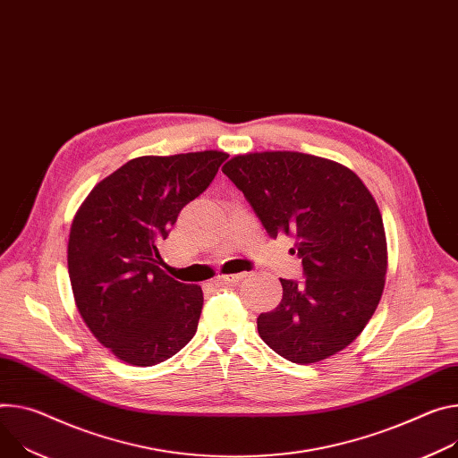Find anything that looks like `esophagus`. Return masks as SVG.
Returning <instances> with one entry per match:
<instances>
[{
  "label": "esophagus",
  "instance_id": "34e87169",
  "mask_svg": "<svg viewBox=\"0 0 458 458\" xmlns=\"http://www.w3.org/2000/svg\"><path fill=\"white\" fill-rule=\"evenodd\" d=\"M242 277H244V274H228V276H221V277H219V281L233 284V283H239Z\"/></svg>",
  "mask_w": 458,
  "mask_h": 458
}]
</instances>
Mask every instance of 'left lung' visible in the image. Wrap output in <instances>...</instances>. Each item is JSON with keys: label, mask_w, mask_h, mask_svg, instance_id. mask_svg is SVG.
I'll return each mask as SVG.
<instances>
[{"label": "left lung", "mask_w": 458, "mask_h": 458, "mask_svg": "<svg viewBox=\"0 0 458 458\" xmlns=\"http://www.w3.org/2000/svg\"><path fill=\"white\" fill-rule=\"evenodd\" d=\"M223 174L270 237H296L301 283L279 279L281 303L258 318L261 340L309 365L344 351L377 310L387 274L380 208L347 165L300 151L232 157Z\"/></svg>", "instance_id": "left-lung-1"}]
</instances>
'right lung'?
I'll return each instance as SVG.
<instances>
[{
	"label": "right lung",
	"instance_id": "1",
	"mask_svg": "<svg viewBox=\"0 0 458 458\" xmlns=\"http://www.w3.org/2000/svg\"><path fill=\"white\" fill-rule=\"evenodd\" d=\"M226 158L216 149L137 157L78 208L67 244L74 303L118 360L157 365L195 336L202 290L165 274L158 246Z\"/></svg>",
	"mask_w": 458,
	"mask_h": 458
}]
</instances>
